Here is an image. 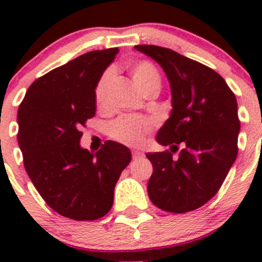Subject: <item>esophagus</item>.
I'll return each mask as SVG.
<instances>
[{"mask_svg": "<svg viewBox=\"0 0 262 262\" xmlns=\"http://www.w3.org/2000/svg\"><path fill=\"white\" fill-rule=\"evenodd\" d=\"M144 156H145L144 152H142V151H133V159L134 160L143 159V157H144Z\"/></svg>", "mask_w": 262, "mask_h": 262, "instance_id": "34e87169", "label": "esophagus"}]
</instances>
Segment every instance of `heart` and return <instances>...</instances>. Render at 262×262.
Masks as SVG:
<instances>
[{
    "label": "heart",
    "mask_w": 262,
    "mask_h": 262,
    "mask_svg": "<svg viewBox=\"0 0 262 262\" xmlns=\"http://www.w3.org/2000/svg\"><path fill=\"white\" fill-rule=\"evenodd\" d=\"M129 73L133 76L134 81L142 90L143 93H147L148 90L154 88L161 86V77L155 67L154 62L148 60H138L129 66ZM114 81V69H106L99 77L98 82L94 90L97 106L99 108L107 107L108 93H110L111 85ZM152 122L147 118L135 117V115H123L117 118L108 124V135L122 144L136 147L144 142V138L152 131Z\"/></svg>",
    "instance_id": "b5f03b06"
}]
</instances>
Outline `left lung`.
<instances>
[{
	"instance_id": "obj_1",
	"label": "left lung",
	"mask_w": 262,
	"mask_h": 262,
	"mask_svg": "<svg viewBox=\"0 0 262 262\" xmlns=\"http://www.w3.org/2000/svg\"><path fill=\"white\" fill-rule=\"evenodd\" d=\"M135 48L163 67L172 88V114L157 134V142L178 144L177 159L166 149L147 154L154 172L148 195L166 212L193 211L219 191L237 156L240 120L237 102L217 72L176 51L154 45Z\"/></svg>"
}]
</instances>
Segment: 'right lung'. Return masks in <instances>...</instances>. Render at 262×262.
I'll list each match as a JSON object with an SVG mask.
<instances>
[{"instance_id":"obj_1","label":"right lung","mask_w":262,"mask_h":262,"mask_svg":"<svg viewBox=\"0 0 262 262\" xmlns=\"http://www.w3.org/2000/svg\"><path fill=\"white\" fill-rule=\"evenodd\" d=\"M118 48L84 53L36 78L18 108V144L38 193L53 211L96 221L110 211L131 152L107 140L98 152L80 147L81 127L96 115L94 90Z\"/></svg>"}]
</instances>
